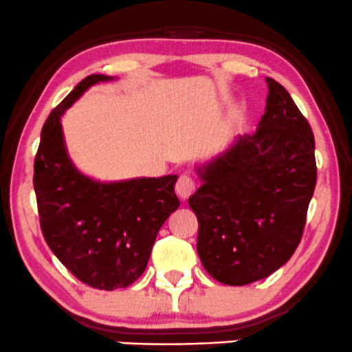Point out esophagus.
Here are the masks:
<instances>
[{
	"mask_svg": "<svg viewBox=\"0 0 352 352\" xmlns=\"http://www.w3.org/2000/svg\"><path fill=\"white\" fill-rule=\"evenodd\" d=\"M194 189H196V181H194V177L189 175H181L176 183L177 196H179L181 199H188V197L194 192Z\"/></svg>",
	"mask_w": 352,
	"mask_h": 352,
	"instance_id": "obj_1",
	"label": "esophagus"
}]
</instances>
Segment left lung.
Returning a JSON list of instances; mask_svg holds the SVG:
<instances>
[{
	"label": "left lung",
	"mask_w": 352,
	"mask_h": 352,
	"mask_svg": "<svg viewBox=\"0 0 352 352\" xmlns=\"http://www.w3.org/2000/svg\"><path fill=\"white\" fill-rule=\"evenodd\" d=\"M267 84L257 131L197 168L202 186L189 197L202 265L234 287L267 278L290 260L316 186L311 126L283 85L270 77Z\"/></svg>",
	"instance_id": "1"
}]
</instances>
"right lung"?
Listing matches in <instances>:
<instances>
[{
	"label": "right lung",
	"instance_id": "obj_1",
	"mask_svg": "<svg viewBox=\"0 0 352 352\" xmlns=\"http://www.w3.org/2000/svg\"><path fill=\"white\" fill-rule=\"evenodd\" d=\"M113 77H85L51 111L34 160L41 230L62 265L98 290L125 288L148 265L161 226L175 212L176 175L100 183L70 161L60 117L90 85Z\"/></svg>",
	"mask_w": 352,
	"mask_h": 352
}]
</instances>
